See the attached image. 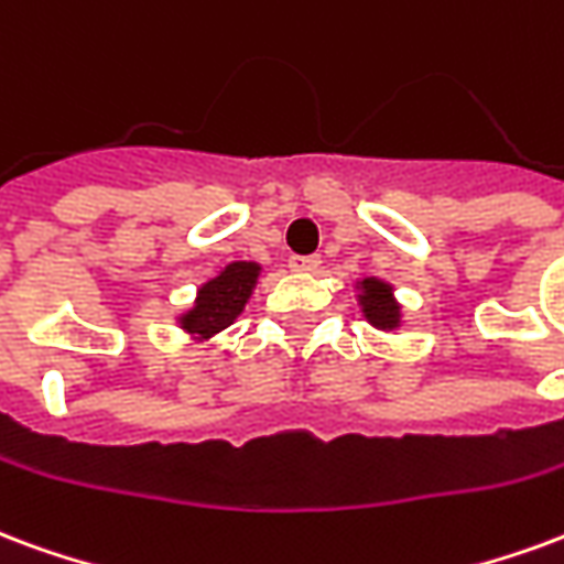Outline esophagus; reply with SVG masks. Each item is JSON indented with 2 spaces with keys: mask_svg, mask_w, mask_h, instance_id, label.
I'll return each instance as SVG.
<instances>
[{
  "mask_svg": "<svg viewBox=\"0 0 564 564\" xmlns=\"http://www.w3.org/2000/svg\"><path fill=\"white\" fill-rule=\"evenodd\" d=\"M319 262H323L319 260V253H311V257H293V260H290V269L311 274V271L319 269Z\"/></svg>",
  "mask_w": 564,
  "mask_h": 564,
  "instance_id": "esophagus-1",
  "label": "esophagus"
}]
</instances>
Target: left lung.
Masks as SVG:
<instances>
[{"instance_id":"1","label":"left lung","mask_w":564,"mask_h":564,"mask_svg":"<svg viewBox=\"0 0 564 564\" xmlns=\"http://www.w3.org/2000/svg\"><path fill=\"white\" fill-rule=\"evenodd\" d=\"M358 302L365 307V316L370 323L377 325V328H398L400 325V307L394 302V295H391V286L377 278H365L361 281V295H358Z\"/></svg>"}]
</instances>
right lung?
Returning <instances> with one entry per match:
<instances>
[{"mask_svg":"<svg viewBox=\"0 0 564 564\" xmlns=\"http://www.w3.org/2000/svg\"><path fill=\"white\" fill-rule=\"evenodd\" d=\"M257 278H260L257 262H229L218 278H212L199 286L194 307L182 314V328L199 337L224 332L245 311V304L257 286Z\"/></svg>","mask_w":564,"mask_h":564,"instance_id":"add662e5","label":"right lung"}]
</instances>
